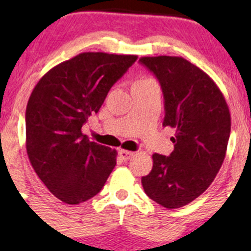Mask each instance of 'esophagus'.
Returning a JSON list of instances; mask_svg holds the SVG:
<instances>
[{
  "label": "esophagus",
  "instance_id": "1",
  "mask_svg": "<svg viewBox=\"0 0 251 251\" xmlns=\"http://www.w3.org/2000/svg\"><path fill=\"white\" fill-rule=\"evenodd\" d=\"M133 151H125V149H120V151H119V155H120V158L123 159V160H128V159L130 158H132L133 156Z\"/></svg>",
  "mask_w": 251,
  "mask_h": 251
}]
</instances>
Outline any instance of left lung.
<instances>
[{
  "mask_svg": "<svg viewBox=\"0 0 251 251\" xmlns=\"http://www.w3.org/2000/svg\"><path fill=\"white\" fill-rule=\"evenodd\" d=\"M161 85L164 126L176 130L170 156L153 154V169L142 177L147 196L178 209L203 194L225 160L231 133L228 105L211 77L182 57H142Z\"/></svg>",
  "mask_w": 251,
  "mask_h": 251,
  "instance_id": "8db88e82",
  "label": "left lung"
}]
</instances>
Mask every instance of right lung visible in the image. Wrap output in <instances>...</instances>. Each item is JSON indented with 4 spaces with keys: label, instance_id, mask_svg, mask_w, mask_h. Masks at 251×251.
Instances as JSON below:
<instances>
[{
    "label": "right lung",
    "instance_id": "obj_1",
    "mask_svg": "<svg viewBox=\"0 0 251 251\" xmlns=\"http://www.w3.org/2000/svg\"><path fill=\"white\" fill-rule=\"evenodd\" d=\"M136 59L132 54L80 53L48 70L32 90L25 113L26 153L59 201H88L115 168V149L91 142L81 128Z\"/></svg>",
    "mask_w": 251,
    "mask_h": 251
}]
</instances>
